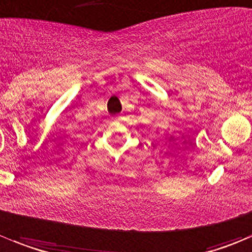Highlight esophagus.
<instances>
[{
  "mask_svg": "<svg viewBox=\"0 0 252 252\" xmlns=\"http://www.w3.org/2000/svg\"><path fill=\"white\" fill-rule=\"evenodd\" d=\"M121 118H122L121 115H117V117H114V118H113V121H114V122H119V121H121Z\"/></svg>",
  "mask_w": 252,
  "mask_h": 252,
  "instance_id": "esophagus-1",
  "label": "esophagus"
}]
</instances>
